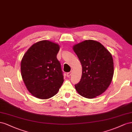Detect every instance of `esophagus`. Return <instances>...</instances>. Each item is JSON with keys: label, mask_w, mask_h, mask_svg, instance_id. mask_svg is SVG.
Masks as SVG:
<instances>
[{"label": "esophagus", "mask_w": 132, "mask_h": 132, "mask_svg": "<svg viewBox=\"0 0 132 132\" xmlns=\"http://www.w3.org/2000/svg\"><path fill=\"white\" fill-rule=\"evenodd\" d=\"M66 75H67V77H70L71 76V72H67L66 73Z\"/></svg>", "instance_id": "obj_1"}]
</instances>
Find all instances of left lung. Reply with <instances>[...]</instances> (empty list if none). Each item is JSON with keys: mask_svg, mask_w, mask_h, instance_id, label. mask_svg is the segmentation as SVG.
I'll list each match as a JSON object with an SVG mask.
<instances>
[{"mask_svg": "<svg viewBox=\"0 0 132 132\" xmlns=\"http://www.w3.org/2000/svg\"><path fill=\"white\" fill-rule=\"evenodd\" d=\"M73 50L82 67L81 80L75 85L77 92L89 99L101 95L110 85L113 76L111 54L102 44L93 40L75 44Z\"/></svg>", "mask_w": 132, "mask_h": 132, "instance_id": "8db88e82", "label": "left lung"}]
</instances>
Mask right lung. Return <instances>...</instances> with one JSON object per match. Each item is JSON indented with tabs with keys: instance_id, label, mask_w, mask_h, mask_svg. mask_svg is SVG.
Listing matches in <instances>:
<instances>
[{
	"instance_id": "obj_1",
	"label": "right lung",
	"mask_w": 132,
	"mask_h": 132,
	"mask_svg": "<svg viewBox=\"0 0 132 132\" xmlns=\"http://www.w3.org/2000/svg\"><path fill=\"white\" fill-rule=\"evenodd\" d=\"M60 46L48 40L34 44L21 61V73L26 88L32 96L46 100L57 94L63 82L57 59Z\"/></svg>"
}]
</instances>
